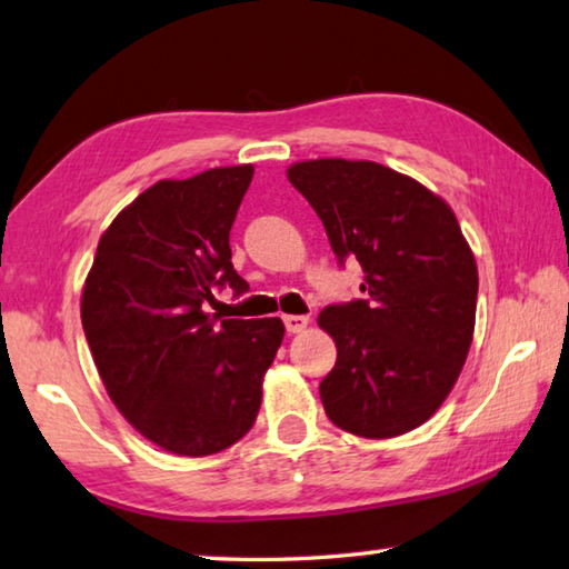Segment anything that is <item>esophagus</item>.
Returning a JSON list of instances; mask_svg holds the SVG:
<instances>
[{"mask_svg": "<svg viewBox=\"0 0 569 569\" xmlns=\"http://www.w3.org/2000/svg\"><path fill=\"white\" fill-rule=\"evenodd\" d=\"M282 321H284V329L289 331V335H299V331L307 329L309 317H302V315H284Z\"/></svg>", "mask_w": 569, "mask_h": 569, "instance_id": "obj_1", "label": "esophagus"}]
</instances>
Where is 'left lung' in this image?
Segmentation results:
<instances>
[{"label": "left lung", "mask_w": 569, "mask_h": 569, "mask_svg": "<svg viewBox=\"0 0 569 569\" xmlns=\"http://www.w3.org/2000/svg\"><path fill=\"white\" fill-rule=\"evenodd\" d=\"M287 178L325 222L337 260L363 270V299L317 319L337 345L319 383L325 411L361 438L413 431L451 393L476 329L478 267L453 210L371 160H302Z\"/></svg>", "instance_id": "8db88e82"}]
</instances>
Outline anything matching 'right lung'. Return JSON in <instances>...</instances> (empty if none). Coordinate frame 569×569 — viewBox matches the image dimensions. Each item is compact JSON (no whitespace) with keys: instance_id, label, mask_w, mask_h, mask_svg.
Returning <instances> with one entry per match:
<instances>
[{"instance_id":"obj_1","label":"right lung","mask_w":569,"mask_h":569,"mask_svg":"<svg viewBox=\"0 0 569 569\" xmlns=\"http://www.w3.org/2000/svg\"><path fill=\"white\" fill-rule=\"evenodd\" d=\"M254 168L158 180L118 212L86 277L81 325L116 409L176 456L220 453L250 431L284 325L206 312L234 295L230 228Z\"/></svg>"}]
</instances>
